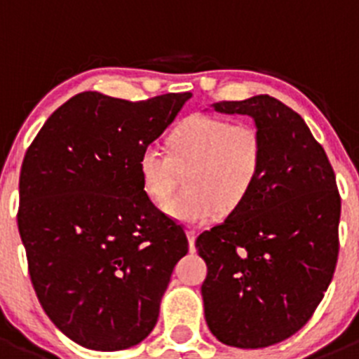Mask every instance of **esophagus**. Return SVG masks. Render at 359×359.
I'll return each instance as SVG.
<instances>
[{"label":"esophagus","mask_w":359,"mask_h":359,"mask_svg":"<svg viewBox=\"0 0 359 359\" xmlns=\"http://www.w3.org/2000/svg\"><path fill=\"white\" fill-rule=\"evenodd\" d=\"M187 237H189L190 252H194V250H196V237H198V233H196V230H187Z\"/></svg>","instance_id":"esophagus-1"}]
</instances>
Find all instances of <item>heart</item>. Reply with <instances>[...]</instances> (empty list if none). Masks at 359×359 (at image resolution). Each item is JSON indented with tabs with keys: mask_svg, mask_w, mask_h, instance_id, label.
I'll list each match as a JSON object with an SVG mask.
<instances>
[{
	"mask_svg": "<svg viewBox=\"0 0 359 359\" xmlns=\"http://www.w3.org/2000/svg\"><path fill=\"white\" fill-rule=\"evenodd\" d=\"M170 152L156 144L145 145L136 161L142 189L152 201L169 198L180 169H189V190L170 199L165 212L176 221L210 223L219 207L237 208L248 198L261 174L264 144L252 123L221 116L196 115L176 128Z\"/></svg>",
	"mask_w": 359,
	"mask_h": 359,
	"instance_id": "obj_1",
	"label": "heart"
}]
</instances>
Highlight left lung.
I'll use <instances>...</instances> for the list:
<instances>
[{
    "mask_svg": "<svg viewBox=\"0 0 359 359\" xmlns=\"http://www.w3.org/2000/svg\"><path fill=\"white\" fill-rule=\"evenodd\" d=\"M212 107L252 116L264 160L248 198L196 239L208 266L205 318L223 344L268 347L300 331L331 284L340 192L323 147L286 104L257 95Z\"/></svg>",
    "mask_w": 359,
    "mask_h": 359,
    "instance_id": "left-lung-1",
    "label": "left lung"
}]
</instances>
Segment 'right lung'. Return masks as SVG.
<instances>
[{
  "label": "right lung",
  "instance_id": "right-lung-1",
  "mask_svg": "<svg viewBox=\"0 0 359 359\" xmlns=\"http://www.w3.org/2000/svg\"><path fill=\"white\" fill-rule=\"evenodd\" d=\"M192 93L129 102L97 91L50 116L19 174V236L48 318L93 351L140 344L156 325L185 231L142 189L136 161Z\"/></svg>",
  "mask_w": 359,
  "mask_h": 359
}]
</instances>
